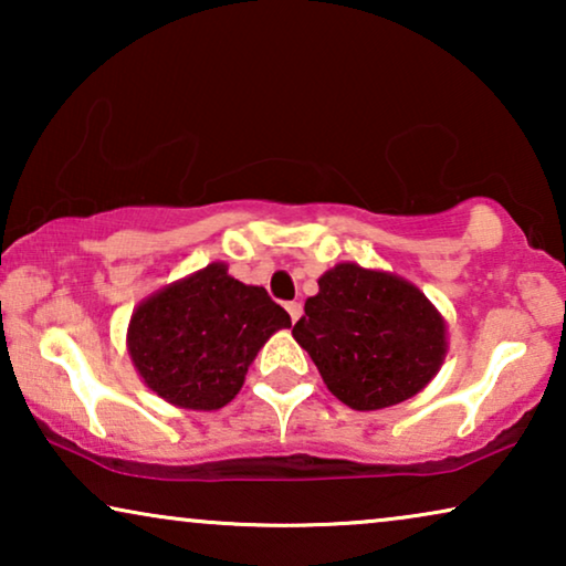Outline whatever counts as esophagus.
I'll return each mask as SVG.
<instances>
[{
	"label": "esophagus",
	"mask_w": 566,
	"mask_h": 566,
	"mask_svg": "<svg viewBox=\"0 0 566 566\" xmlns=\"http://www.w3.org/2000/svg\"><path fill=\"white\" fill-rule=\"evenodd\" d=\"M285 308H289L291 322H298V319H301V314H304V306H301L298 301H291V304H285Z\"/></svg>",
	"instance_id": "esophagus-1"
}]
</instances>
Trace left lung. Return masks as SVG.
<instances>
[{"label":"left lung","mask_w":566,"mask_h":566,"mask_svg":"<svg viewBox=\"0 0 566 566\" xmlns=\"http://www.w3.org/2000/svg\"><path fill=\"white\" fill-rule=\"evenodd\" d=\"M304 312L293 337L327 389L358 412L415 397L443 366L446 319L399 275L339 262Z\"/></svg>","instance_id":"obj_1"}]
</instances>
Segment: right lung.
Segmentation results:
<instances>
[{
  "label": "right lung",
  "instance_id": "1",
  "mask_svg": "<svg viewBox=\"0 0 566 566\" xmlns=\"http://www.w3.org/2000/svg\"><path fill=\"white\" fill-rule=\"evenodd\" d=\"M291 316L262 285H244L223 262L169 283L136 306L128 355L169 405L211 412L242 389L254 355Z\"/></svg>",
  "mask_w": 566,
  "mask_h": 566
}]
</instances>
